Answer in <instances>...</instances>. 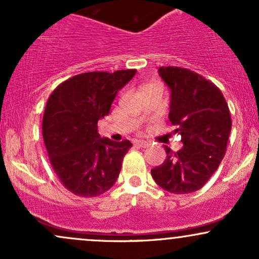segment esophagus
<instances>
[{
    "label": "esophagus",
    "mask_w": 259,
    "mask_h": 259,
    "mask_svg": "<svg viewBox=\"0 0 259 259\" xmlns=\"http://www.w3.org/2000/svg\"><path fill=\"white\" fill-rule=\"evenodd\" d=\"M136 145H138V146H140V147L146 148V147H150L151 146V142L141 141V140H139V141H136Z\"/></svg>",
    "instance_id": "esophagus-1"
}]
</instances>
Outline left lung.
Masks as SVG:
<instances>
[{
  "label": "left lung",
  "instance_id": "left-lung-1",
  "mask_svg": "<svg viewBox=\"0 0 259 259\" xmlns=\"http://www.w3.org/2000/svg\"><path fill=\"white\" fill-rule=\"evenodd\" d=\"M159 76L170 90L169 120L178 125L184 146L173 152L165 146L167 158L151 169L158 185L171 194L200 190L224 158L231 132L227 101L213 82L180 67H160Z\"/></svg>",
  "mask_w": 259,
  "mask_h": 259
}]
</instances>
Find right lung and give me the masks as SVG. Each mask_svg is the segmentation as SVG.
I'll use <instances>...</instances> for the list:
<instances>
[{
    "label": "right lung",
    "instance_id": "obj_1",
    "mask_svg": "<svg viewBox=\"0 0 259 259\" xmlns=\"http://www.w3.org/2000/svg\"><path fill=\"white\" fill-rule=\"evenodd\" d=\"M135 74V69L79 74L58 85L47 101L45 146L55 173L74 195L100 196L119 177L132 142L101 138L97 123L108 115L118 91Z\"/></svg>",
    "mask_w": 259,
    "mask_h": 259
}]
</instances>
